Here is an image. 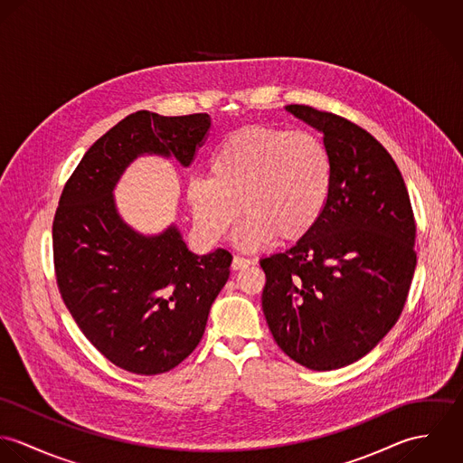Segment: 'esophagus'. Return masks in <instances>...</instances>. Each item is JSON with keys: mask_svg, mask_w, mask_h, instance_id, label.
<instances>
[{"mask_svg": "<svg viewBox=\"0 0 463 463\" xmlns=\"http://www.w3.org/2000/svg\"><path fill=\"white\" fill-rule=\"evenodd\" d=\"M253 264V260L251 259H246V257H233V262H232V269L233 270H239V269H244V267H248V265Z\"/></svg>", "mask_w": 463, "mask_h": 463, "instance_id": "esophagus-1", "label": "esophagus"}]
</instances>
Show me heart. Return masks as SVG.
Listing matches in <instances>:
<instances>
[{
    "mask_svg": "<svg viewBox=\"0 0 463 463\" xmlns=\"http://www.w3.org/2000/svg\"><path fill=\"white\" fill-rule=\"evenodd\" d=\"M333 182L325 142L310 132L246 127L228 135L212 153L208 176L191 178L185 199L199 235L221 241L237 222L235 242L257 250L299 241L321 221Z\"/></svg>",
    "mask_w": 463,
    "mask_h": 463,
    "instance_id": "b5f03b06",
    "label": "heart"
}]
</instances>
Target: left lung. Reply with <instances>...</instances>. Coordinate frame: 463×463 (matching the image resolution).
Here are the masks:
<instances>
[{
	"instance_id": "8db88e82",
	"label": "left lung",
	"mask_w": 463,
	"mask_h": 463,
	"mask_svg": "<svg viewBox=\"0 0 463 463\" xmlns=\"http://www.w3.org/2000/svg\"><path fill=\"white\" fill-rule=\"evenodd\" d=\"M285 109L323 133L333 182L316 228L260 260L262 308L287 356L333 371L365 356L396 325L417 264V228L396 162L371 133L308 105Z\"/></svg>"
}]
</instances>
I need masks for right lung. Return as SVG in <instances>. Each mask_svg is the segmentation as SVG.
I'll return each mask as SVG.
<instances>
[{
	"label": "right lung",
	"mask_w": 463,
	"mask_h": 463,
	"mask_svg": "<svg viewBox=\"0 0 463 463\" xmlns=\"http://www.w3.org/2000/svg\"><path fill=\"white\" fill-rule=\"evenodd\" d=\"M208 114L138 110L99 137L67 180L53 221L61 296L78 328L114 365L142 376L175 369L199 344L232 255H194L173 224L142 235L118 213L114 187L144 153L191 165Z\"/></svg>",
	"instance_id": "add662e5"
}]
</instances>
